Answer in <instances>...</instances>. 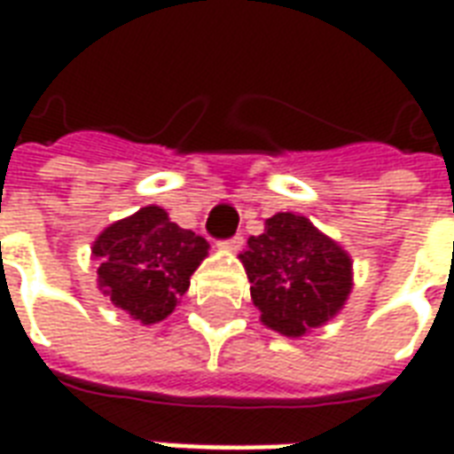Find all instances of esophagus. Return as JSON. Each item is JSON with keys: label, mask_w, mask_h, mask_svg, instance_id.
<instances>
[{"label": "esophagus", "mask_w": 454, "mask_h": 454, "mask_svg": "<svg viewBox=\"0 0 454 454\" xmlns=\"http://www.w3.org/2000/svg\"><path fill=\"white\" fill-rule=\"evenodd\" d=\"M221 247H223V250H228V253H236V250H240V247H243V236L238 233V236L228 238V240H223V243H221Z\"/></svg>", "instance_id": "obj_1"}]
</instances>
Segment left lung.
Returning a JSON list of instances; mask_svg holds the SVG:
<instances>
[{"mask_svg": "<svg viewBox=\"0 0 454 454\" xmlns=\"http://www.w3.org/2000/svg\"><path fill=\"white\" fill-rule=\"evenodd\" d=\"M262 324L289 338L324 325L348 301L352 260L304 216L275 214L240 255Z\"/></svg>", "mask_w": 454, "mask_h": 454, "instance_id": "1", "label": "left lung"}]
</instances>
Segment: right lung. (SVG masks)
Listing matches in <instances>:
<instances>
[{"label":"right lung","mask_w":454,"mask_h":454,"mask_svg":"<svg viewBox=\"0 0 454 454\" xmlns=\"http://www.w3.org/2000/svg\"><path fill=\"white\" fill-rule=\"evenodd\" d=\"M92 255L99 260V289L116 309L150 325L175 311L208 243L172 223L165 208L145 207L104 228Z\"/></svg>","instance_id":"1"}]
</instances>
